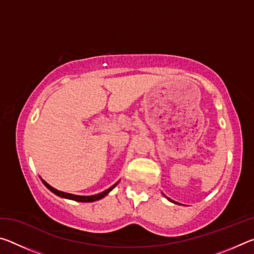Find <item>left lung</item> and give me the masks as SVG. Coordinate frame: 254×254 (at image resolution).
Here are the masks:
<instances>
[{
    "instance_id": "1",
    "label": "left lung",
    "mask_w": 254,
    "mask_h": 254,
    "mask_svg": "<svg viewBox=\"0 0 254 254\" xmlns=\"http://www.w3.org/2000/svg\"><path fill=\"white\" fill-rule=\"evenodd\" d=\"M168 199H169V198H168ZM169 200H171V199H169ZM171 201H174V200H171ZM177 204H178V203H177Z\"/></svg>"
}]
</instances>
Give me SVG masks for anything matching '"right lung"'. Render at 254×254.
<instances>
[{
    "instance_id": "1",
    "label": "right lung",
    "mask_w": 254,
    "mask_h": 254,
    "mask_svg": "<svg viewBox=\"0 0 254 254\" xmlns=\"http://www.w3.org/2000/svg\"><path fill=\"white\" fill-rule=\"evenodd\" d=\"M42 183H44L45 186L49 189V190H51L54 192V194L58 195L60 197H64V198H68V199H72V200H76V201H83V203H91V201H95V200H98L103 198V197L106 196L109 192L113 189L115 186H117V184L113 185V186L110 187L109 189H106L105 191L103 192H100V194L97 195H93V196H78V195H72V194H68V192H64V191H60V190H57V189H55L54 187H51L49 184H47L45 180H42Z\"/></svg>"
}]
</instances>
